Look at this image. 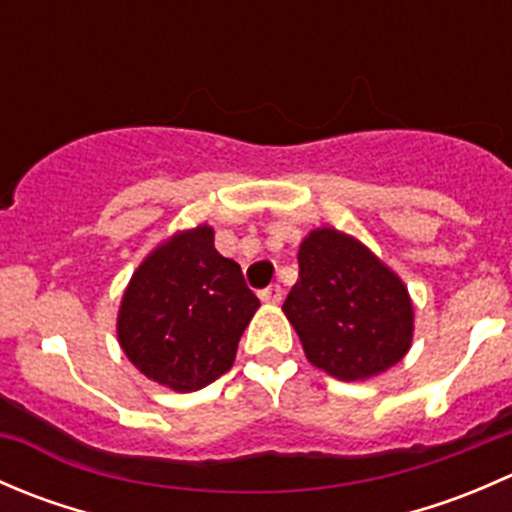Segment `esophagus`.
Segmentation results:
<instances>
[{"mask_svg": "<svg viewBox=\"0 0 512 512\" xmlns=\"http://www.w3.org/2000/svg\"><path fill=\"white\" fill-rule=\"evenodd\" d=\"M260 299H262V302H272V304L282 302V287L280 285H270V287L260 289Z\"/></svg>", "mask_w": 512, "mask_h": 512, "instance_id": "esophagus-1", "label": "esophagus"}]
</instances>
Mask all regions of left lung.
<instances>
[{"label":"left lung","instance_id":"obj_1","mask_svg":"<svg viewBox=\"0 0 512 512\" xmlns=\"http://www.w3.org/2000/svg\"><path fill=\"white\" fill-rule=\"evenodd\" d=\"M297 260L299 282L282 309L314 366L359 381L404 359L414 309L404 282L384 262L332 227L309 232Z\"/></svg>","mask_w":512,"mask_h":512}]
</instances>
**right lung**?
Masks as SVG:
<instances>
[{
    "instance_id": "add662e5",
    "label": "right lung",
    "mask_w": 512,
    "mask_h": 512,
    "mask_svg": "<svg viewBox=\"0 0 512 512\" xmlns=\"http://www.w3.org/2000/svg\"><path fill=\"white\" fill-rule=\"evenodd\" d=\"M257 307L240 265L215 250L213 227L200 225L138 267L118 312V342L148 379L198 391L230 369Z\"/></svg>"
}]
</instances>
